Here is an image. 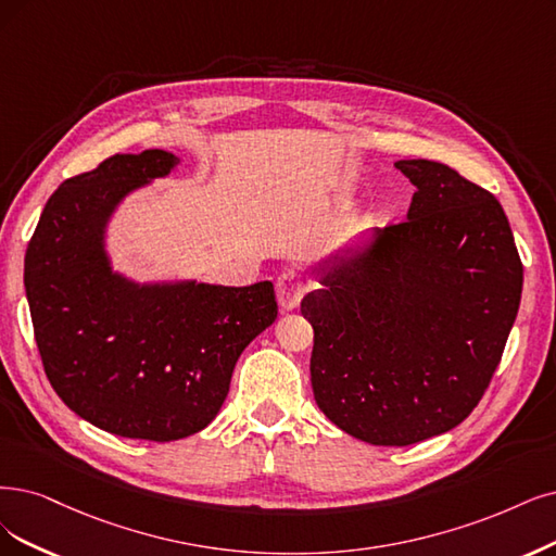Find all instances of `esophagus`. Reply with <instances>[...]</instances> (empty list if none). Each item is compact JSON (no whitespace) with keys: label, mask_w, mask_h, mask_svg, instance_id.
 I'll return each instance as SVG.
<instances>
[{"label":"esophagus","mask_w":556,"mask_h":556,"mask_svg":"<svg viewBox=\"0 0 556 556\" xmlns=\"http://www.w3.org/2000/svg\"><path fill=\"white\" fill-rule=\"evenodd\" d=\"M306 289H309V283L304 281L300 270H295V267L283 270L277 277V302L281 309H295L300 300L304 298Z\"/></svg>","instance_id":"34e87169"}]
</instances>
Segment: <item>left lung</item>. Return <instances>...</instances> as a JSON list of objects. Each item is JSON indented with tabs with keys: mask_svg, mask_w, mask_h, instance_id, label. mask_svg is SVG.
<instances>
[{
	"mask_svg": "<svg viewBox=\"0 0 556 556\" xmlns=\"http://www.w3.org/2000/svg\"><path fill=\"white\" fill-rule=\"evenodd\" d=\"M407 219L376 229L304 295L312 387L325 417L378 446H407L465 421L504 355L522 261L502 203L433 160H401Z\"/></svg>",
	"mask_w": 556,
	"mask_h": 556,
	"instance_id": "obj_1",
	"label": "left lung"
}]
</instances>
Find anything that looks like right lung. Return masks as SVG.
Segmentation results:
<instances>
[{
	"mask_svg": "<svg viewBox=\"0 0 556 556\" xmlns=\"http://www.w3.org/2000/svg\"><path fill=\"white\" fill-rule=\"evenodd\" d=\"M176 155H112L48 199L25 254V291L46 376L108 433L172 442L208 426L233 366L277 318L270 281L135 286L112 275L102 226L118 199L167 176Z\"/></svg>",
	"mask_w": 556,
	"mask_h": 556,
	"instance_id": "obj_1",
	"label": "right lung"
}]
</instances>
